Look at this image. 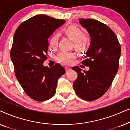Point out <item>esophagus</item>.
I'll list each match as a JSON object with an SVG mask.
<instances>
[{
  "mask_svg": "<svg viewBox=\"0 0 130 130\" xmlns=\"http://www.w3.org/2000/svg\"><path fill=\"white\" fill-rule=\"evenodd\" d=\"M64 68H65V70H66V72H67V71L70 69V67H69L68 66H66Z\"/></svg>",
  "mask_w": 130,
  "mask_h": 130,
  "instance_id": "esophagus-1",
  "label": "esophagus"
}]
</instances>
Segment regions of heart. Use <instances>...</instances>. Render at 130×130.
<instances>
[{
    "label": "heart",
    "instance_id": "b5f03b06",
    "mask_svg": "<svg viewBox=\"0 0 130 130\" xmlns=\"http://www.w3.org/2000/svg\"><path fill=\"white\" fill-rule=\"evenodd\" d=\"M65 34L74 41V47L79 50H84L87 48L89 41L86 37L83 35V32L80 28L74 25L69 26L64 29ZM58 37L54 34L50 39V45L54 48L57 45ZM76 57V55L73 52L62 51L57 56V60L60 63L68 64Z\"/></svg>",
    "mask_w": 130,
    "mask_h": 130
}]
</instances>
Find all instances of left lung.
Returning <instances> with one entry per match:
<instances>
[{
    "mask_svg": "<svg viewBox=\"0 0 130 130\" xmlns=\"http://www.w3.org/2000/svg\"><path fill=\"white\" fill-rule=\"evenodd\" d=\"M79 22L89 33L91 42L82 64L88 71L72 67L77 73L73 88L85 101L99 98L111 86L119 67L121 46L115 33L106 25L92 19L80 18Z\"/></svg>",
    "mask_w": 130,
    "mask_h": 130,
    "instance_id": "left-lung-1",
    "label": "left lung"
}]
</instances>
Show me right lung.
<instances>
[{
    "mask_svg": "<svg viewBox=\"0 0 130 130\" xmlns=\"http://www.w3.org/2000/svg\"><path fill=\"white\" fill-rule=\"evenodd\" d=\"M65 22L38 15L19 25L14 34L10 58L16 77L25 92L35 101H44L52 98L58 79L66 73L58 63L51 68L43 65L47 59L48 39Z\"/></svg>",
    "mask_w": 130,
    "mask_h": 130,
    "instance_id": "right-lung-1",
    "label": "right lung"
}]
</instances>
